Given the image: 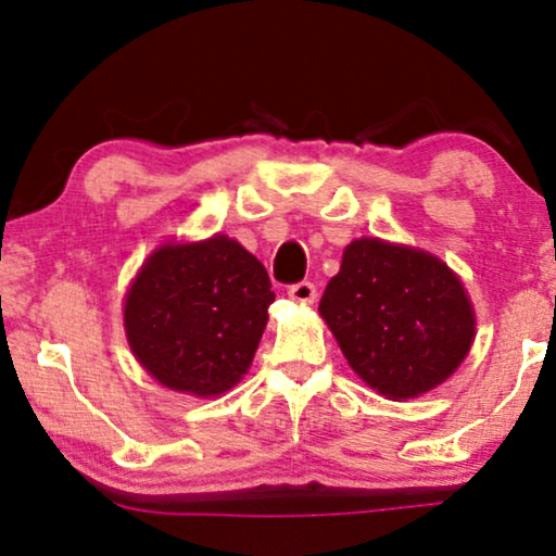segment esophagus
I'll return each mask as SVG.
<instances>
[{
  "mask_svg": "<svg viewBox=\"0 0 556 556\" xmlns=\"http://www.w3.org/2000/svg\"><path fill=\"white\" fill-rule=\"evenodd\" d=\"M288 299L295 303H314L316 301V286L311 280H301V283L288 286Z\"/></svg>",
  "mask_w": 556,
  "mask_h": 556,
  "instance_id": "obj_1",
  "label": "esophagus"
}]
</instances>
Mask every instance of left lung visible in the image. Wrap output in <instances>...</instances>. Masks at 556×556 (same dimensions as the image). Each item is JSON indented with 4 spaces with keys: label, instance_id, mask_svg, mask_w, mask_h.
Returning a JSON list of instances; mask_svg holds the SVG:
<instances>
[{
    "label": "left lung",
    "instance_id": "1",
    "mask_svg": "<svg viewBox=\"0 0 556 556\" xmlns=\"http://www.w3.org/2000/svg\"><path fill=\"white\" fill-rule=\"evenodd\" d=\"M318 311L371 390L407 400L445 382L473 341L458 276L422 250L354 240Z\"/></svg>",
    "mask_w": 556,
    "mask_h": 556
}]
</instances>
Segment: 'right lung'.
I'll use <instances>...</instances> for the list:
<instances>
[{
  "label": "right lung",
  "mask_w": 556,
  "mask_h": 556,
  "mask_svg": "<svg viewBox=\"0 0 556 556\" xmlns=\"http://www.w3.org/2000/svg\"><path fill=\"white\" fill-rule=\"evenodd\" d=\"M273 301L263 263L235 240L164 245L126 295V337L164 387L215 397L248 371Z\"/></svg>",
  "instance_id": "add662e5"
}]
</instances>
